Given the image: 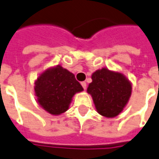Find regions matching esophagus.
I'll use <instances>...</instances> for the list:
<instances>
[{"instance_id":"obj_1","label":"esophagus","mask_w":159,"mask_h":159,"mask_svg":"<svg viewBox=\"0 0 159 159\" xmlns=\"http://www.w3.org/2000/svg\"><path fill=\"white\" fill-rule=\"evenodd\" d=\"M81 84H82V86H83V88L84 89H87V83H85V82H82Z\"/></svg>"}]
</instances>
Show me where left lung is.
Returning a JSON list of instances; mask_svg holds the SVG:
<instances>
[{"label": "left lung", "mask_w": 159, "mask_h": 159, "mask_svg": "<svg viewBox=\"0 0 159 159\" xmlns=\"http://www.w3.org/2000/svg\"><path fill=\"white\" fill-rule=\"evenodd\" d=\"M92 83L87 91L90 94L99 114L107 118L117 116L125 107L132 93L129 80L121 73L107 68L92 74Z\"/></svg>", "instance_id": "obj_1"}]
</instances>
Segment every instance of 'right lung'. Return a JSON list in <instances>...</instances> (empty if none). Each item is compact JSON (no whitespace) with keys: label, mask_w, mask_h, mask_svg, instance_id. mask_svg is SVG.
I'll use <instances>...</instances> for the list:
<instances>
[{"label":"right lung","mask_w":159,"mask_h":159,"mask_svg":"<svg viewBox=\"0 0 159 159\" xmlns=\"http://www.w3.org/2000/svg\"><path fill=\"white\" fill-rule=\"evenodd\" d=\"M34 90L39 105L49 114L58 115L68 110L73 95L83 89L74 74L57 65L38 77Z\"/></svg>","instance_id":"obj_1"}]
</instances>
